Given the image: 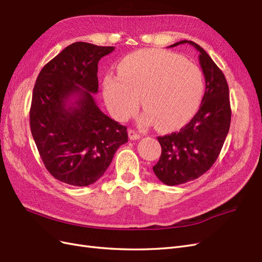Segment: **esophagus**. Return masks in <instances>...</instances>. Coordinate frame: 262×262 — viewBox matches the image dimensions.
Here are the masks:
<instances>
[{
	"label": "esophagus",
	"mask_w": 262,
	"mask_h": 262,
	"mask_svg": "<svg viewBox=\"0 0 262 262\" xmlns=\"http://www.w3.org/2000/svg\"><path fill=\"white\" fill-rule=\"evenodd\" d=\"M128 136H129L130 140H137V139L140 138L139 134L137 132H135V130H133V129L128 130Z\"/></svg>",
	"instance_id": "1"
}]
</instances>
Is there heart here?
<instances>
[{
	"label": "heart",
	"mask_w": 262,
	"mask_h": 262,
	"mask_svg": "<svg viewBox=\"0 0 262 262\" xmlns=\"http://www.w3.org/2000/svg\"><path fill=\"white\" fill-rule=\"evenodd\" d=\"M118 73H108L103 81L104 99L118 121L135 113L141 99L140 125L156 123L159 130H173L196 114L203 99V73L172 52L137 51L123 59Z\"/></svg>",
	"instance_id": "obj_1"
}]
</instances>
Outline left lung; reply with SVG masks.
<instances>
[{
    "label": "left lung",
    "instance_id": "1",
    "mask_svg": "<svg viewBox=\"0 0 262 262\" xmlns=\"http://www.w3.org/2000/svg\"><path fill=\"white\" fill-rule=\"evenodd\" d=\"M190 43L199 52L205 78V93L198 113L178 133L158 137L161 146L155 174L167 185L183 184L204 174L217 159L230 126L228 84L207 52L198 43L181 40L169 47Z\"/></svg>",
    "mask_w": 262,
    "mask_h": 262
}]
</instances>
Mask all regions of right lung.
I'll return each mask as SVG.
<instances>
[{
	"label": "right lung",
	"instance_id": "right-lung-1",
	"mask_svg": "<svg viewBox=\"0 0 262 262\" xmlns=\"http://www.w3.org/2000/svg\"><path fill=\"white\" fill-rule=\"evenodd\" d=\"M114 49L73 42L36 80L32 135L45 167L63 183L86 186L98 181L128 140L127 127L104 114L93 96L99 91L100 59Z\"/></svg>",
	"mask_w": 262,
	"mask_h": 262
}]
</instances>
